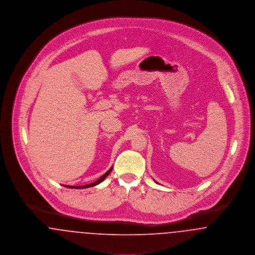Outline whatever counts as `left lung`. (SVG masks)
Masks as SVG:
<instances>
[{
	"mask_svg": "<svg viewBox=\"0 0 255 255\" xmlns=\"http://www.w3.org/2000/svg\"><path fill=\"white\" fill-rule=\"evenodd\" d=\"M157 183H158V182H157Z\"/></svg>",
	"mask_w": 255,
	"mask_h": 255,
	"instance_id": "8db88e82",
	"label": "left lung"
}]
</instances>
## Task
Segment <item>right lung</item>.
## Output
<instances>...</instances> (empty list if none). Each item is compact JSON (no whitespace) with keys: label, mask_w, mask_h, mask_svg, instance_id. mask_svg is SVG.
<instances>
[{"label":"right lung","mask_w":255,"mask_h":255,"mask_svg":"<svg viewBox=\"0 0 255 255\" xmlns=\"http://www.w3.org/2000/svg\"><path fill=\"white\" fill-rule=\"evenodd\" d=\"M113 169V167H111L103 176H101L97 181H96L95 182H92V183H89V184H86V185H82V186H73V185H64V186H66V187H69V188H76V189H81V188H88V187H92V186H95V185H97V184H99L100 182H103L105 179H106V177L109 175L110 173H111V171Z\"/></svg>","instance_id":"add662e5"}]
</instances>
